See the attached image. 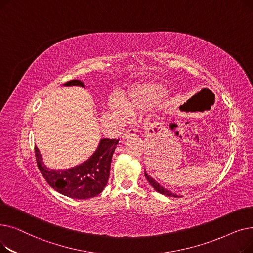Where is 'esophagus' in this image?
I'll return each mask as SVG.
<instances>
[{"instance_id":"34e87169","label":"esophagus","mask_w":253,"mask_h":253,"mask_svg":"<svg viewBox=\"0 0 253 253\" xmlns=\"http://www.w3.org/2000/svg\"><path fill=\"white\" fill-rule=\"evenodd\" d=\"M132 136H136V131L134 129H128L123 134V138H129Z\"/></svg>"}]
</instances>
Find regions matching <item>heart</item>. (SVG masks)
Wrapping results in <instances>:
<instances>
[{"instance_id": "heart-1", "label": "heart", "mask_w": 253, "mask_h": 253, "mask_svg": "<svg viewBox=\"0 0 253 253\" xmlns=\"http://www.w3.org/2000/svg\"><path fill=\"white\" fill-rule=\"evenodd\" d=\"M160 87L154 84H137L120 93L119 102L128 114L147 111L156 102ZM117 99L111 98L108 102L110 110L121 113Z\"/></svg>"}]
</instances>
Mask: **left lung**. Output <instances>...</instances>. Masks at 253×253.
<instances>
[{"instance_id": "left-lung-1", "label": "left lung", "mask_w": 253, "mask_h": 253, "mask_svg": "<svg viewBox=\"0 0 253 253\" xmlns=\"http://www.w3.org/2000/svg\"><path fill=\"white\" fill-rule=\"evenodd\" d=\"M144 176H145V178L148 179V181L150 182V184L152 185V187H153L158 193H160V194L165 195V196H168V197H174V198H179V197H180V196H178V195H176V194H174V193H172L171 191L167 190L166 188L162 187V185H161L160 183H159L157 180H155L151 175H149V174L147 173V171H145V169H144Z\"/></svg>"}]
</instances>
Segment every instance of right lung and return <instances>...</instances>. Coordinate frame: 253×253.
Returning a JSON list of instances; mask_svg holds the SVG:
<instances>
[{
    "instance_id": "obj_1",
    "label": "right lung",
    "mask_w": 253,
    "mask_h": 253,
    "mask_svg": "<svg viewBox=\"0 0 253 253\" xmlns=\"http://www.w3.org/2000/svg\"><path fill=\"white\" fill-rule=\"evenodd\" d=\"M64 87H82L80 80H71ZM119 139L101 138L95 152L83 163L68 169H51L44 163L39 149L35 148L36 160L42 175L51 188L74 199H88L100 194L108 183L113 154Z\"/></svg>"
}]
</instances>
